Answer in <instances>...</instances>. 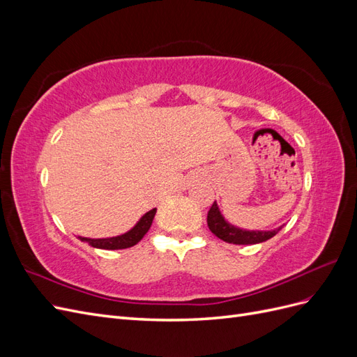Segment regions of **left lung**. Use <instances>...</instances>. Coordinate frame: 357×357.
<instances>
[{"mask_svg": "<svg viewBox=\"0 0 357 357\" xmlns=\"http://www.w3.org/2000/svg\"><path fill=\"white\" fill-rule=\"evenodd\" d=\"M207 223L210 231L218 236V238L223 240L225 243L229 244H259L264 243L269 238H273L275 234H278V231L283 228L280 226L277 229L273 231H247V229H241L238 226L231 225L228 220L225 219V215L222 214L218 202H213L211 208L208 211L207 215Z\"/></svg>", "mask_w": 357, "mask_h": 357, "instance_id": "8db88e82", "label": "left lung"}]
</instances>
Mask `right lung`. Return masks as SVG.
Segmentation results:
<instances>
[{
	"label": "right lung",
	"instance_id": "right-lung-1",
	"mask_svg": "<svg viewBox=\"0 0 357 357\" xmlns=\"http://www.w3.org/2000/svg\"><path fill=\"white\" fill-rule=\"evenodd\" d=\"M155 214L156 208L147 211L143 218L135 223L134 228H131L122 235L109 236V238H86V236H77V238L83 243H88L95 248H104V250H121V248L132 247L147 234L150 226H152Z\"/></svg>",
	"mask_w": 357,
	"mask_h": 357
}]
</instances>
